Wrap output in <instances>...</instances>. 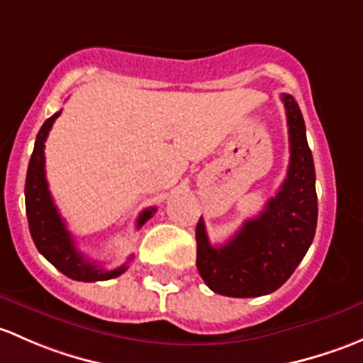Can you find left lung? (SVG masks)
Wrapping results in <instances>:
<instances>
[{"label":"left lung","mask_w":363,"mask_h":363,"mask_svg":"<svg viewBox=\"0 0 363 363\" xmlns=\"http://www.w3.org/2000/svg\"><path fill=\"white\" fill-rule=\"evenodd\" d=\"M281 101L289 124L290 164L278 194L218 248L209 245L203 218L196 227L197 271L213 292L227 297H260L278 290L315 238L316 174L304 118L292 96L283 94Z\"/></svg>","instance_id":"8db88e82"}]
</instances>
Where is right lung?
I'll use <instances>...</instances> for the list:
<instances>
[{"label": "right lung", "instance_id": "add662e5", "mask_svg": "<svg viewBox=\"0 0 363 363\" xmlns=\"http://www.w3.org/2000/svg\"><path fill=\"white\" fill-rule=\"evenodd\" d=\"M59 115H61V111L45 121L38 136H36L35 150L29 159L24 190L29 233H31L38 252L68 278L77 279V281H104V279L117 278L125 271L127 265L124 264L121 267L108 271L98 264L89 262L74 246V239L66 227L61 213L55 208L50 190H48L47 178H45V141H47L48 130L52 129ZM154 213L155 208L145 209L138 216L136 225H143Z\"/></svg>", "mask_w": 363, "mask_h": 363}]
</instances>
